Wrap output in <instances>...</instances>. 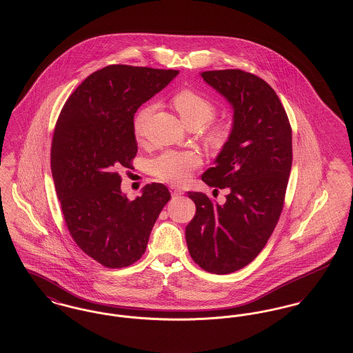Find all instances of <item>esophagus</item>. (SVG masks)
Returning a JSON list of instances; mask_svg holds the SVG:
<instances>
[{
  "label": "esophagus",
  "mask_w": 353,
  "mask_h": 353,
  "mask_svg": "<svg viewBox=\"0 0 353 353\" xmlns=\"http://www.w3.org/2000/svg\"><path fill=\"white\" fill-rule=\"evenodd\" d=\"M170 192H171L172 196H181V195H183V191L179 190V188H176V187H174V185L170 187Z\"/></svg>",
  "instance_id": "esophagus-1"
}]
</instances>
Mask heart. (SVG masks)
Segmentation results:
<instances>
[{"label":"heart","mask_w":353,"mask_h":353,"mask_svg":"<svg viewBox=\"0 0 353 353\" xmlns=\"http://www.w3.org/2000/svg\"><path fill=\"white\" fill-rule=\"evenodd\" d=\"M172 103L187 126L199 125L202 128L205 122H208L214 117L216 110L212 101H210L202 94L190 89H185L175 94L172 98ZM154 109L155 106L152 103H149L137 112L134 118V131L137 135L143 134L146 123L149 122ZM225 134L227 129L222 125L215 126L211 130V137L215 141L222 139L225 137ZM199 165L201 157L195 152L168 150L150 161V171L157 178L165 182L179 185L185 182L190 178L191 172Z\"/></svg>","instance_id":"obj_1"}]
</instances>
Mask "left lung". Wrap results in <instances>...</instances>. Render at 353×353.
I'll return each instance as SVG.
<instances>
[{
  "label": "left lung",
  "mask_w": 353,
  "mask_h": 353,
  "mask_svg": "<svg viewBox=\"0 0 353 353\" xmlns=\"http://www.w3.org/2000/svg\"><path fill=\"white\" fill-rule=\"evenodd\" d=\"M232 108L227 142L205 170L210 187L228 188L219 204L203 192H188L196 205L185 227L191 258L211 274H230L255 259L283 210L292 165V131L275 90L239 69L201 73Z\"/></svg>",
  "instance_id": "1"
}]
</instances>
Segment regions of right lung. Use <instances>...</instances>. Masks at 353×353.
I'll return each mask as SVG.
<instances>
[{"instance_id":"obj_1","label":"right lung","mask_w":353,"mask_h":353,"mask_svg":"<svg viewBox=\"0 0 353 353\" xmlns=\"http://www.w3.org/2000/svg\"><path fill=\"white\" fill-rule=\"evenodd\" d=\"M179 74L110 65L89 75L57 121L52 174L65 222L78 247L109 268L141 259L161 211L171 199L162 183L146 185L130 201L121 168H131L138 146L134 114Z\"/></svg>"}]
</instances>
